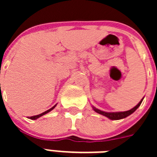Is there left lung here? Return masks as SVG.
I'll list each match as a JSON object with an SVG mask.
<instances>
[{"instance_id":"1","label":"left lung","mask_w":157,"mask_h":157,"mask_svg":"<svg viewBox=\"0 0 157 157\" xmlns=\"http://www.w3.org/2000/svg\"><path fill=\"white\" fill-rule=\"evenodd\" d=\"M143 99H144V98H142L141 101H140L139 103L136 105L135 107H134V108L130 109V110L126 111V112H104V111L100 110V109H97V108H95L94 106H92V107H93V109H94V110L97 113H99V114L102 115V116H106V117H108L109 119H110V120H121V119H124V118L127 117V116H129L130 115L132 114L133 112H135L138 107L141 105V102H142V101H143Z\"/></svg>"}]
</instances>
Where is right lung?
Returning a JSON list of instances; mask_svg holds the SVG:
<instances>
[{"label": "right lung", "instance_id": "right-lung-1", "mask_svg": "<svg viewBox=\"0 0 157 157\" xmlns=\"http://www.w3.org/2000/svg\"><path fill=\"white\" fill-rule=\"evenodd\" d=\"M56 105H54V106L52 107V108H51L50 109H48V110L45 111V112H42V113H41V114H39V115H37V116H30V120H37V119H38V118H39V117H41V116H44V115L47 114V113H48V112H51V111H52V109H53L54 108H55V107H56Z\"/></svg>", "mask_w": 157, "mask_h": 157}]
</instances>
